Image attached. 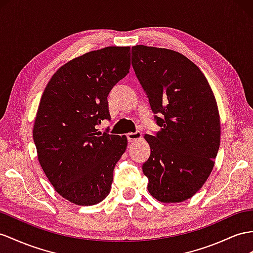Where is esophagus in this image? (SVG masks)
Listing matches in <instances>:
<instances>
[{"label":"esophagus","mask_w":253,"mask_h":253,"mask_svg":"<svg viewBox=\"0 0 253 253\" xmlns=\"http://www.w3.org/2000/svg\"><path fill=\"white\" fill-rule=\"evenodd\" d=\"M141 138H142V133L140 131L129 132L127 134V139H128L129 142H130V143H133V142H135V141L141 140Z\"/></svg>","instance_id":"obj_1"}]
</instances>
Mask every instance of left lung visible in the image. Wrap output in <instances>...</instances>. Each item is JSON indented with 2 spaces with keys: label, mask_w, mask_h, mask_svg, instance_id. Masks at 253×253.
Instances as JSON below:
<instances>
[{
  "label": "left lung",
  "mask_w": 253,
  "mask_h": 253,
  "mask_svg": "<svg viewBox=\"0 0 253 253\" xmlns=\"http://www.w3.org/2000/svg\"><path fill=\"white\" fill-rule=\"evenodd\" d=\"M131 64L160 130L145 134L151 156L142 170L147 190L163 203L194 196L209 178L220 145V115L209 81L176 51L144 44L131 49Z\"/></svg>",
  "instance_id": "left-lung-1"
}]
</instances>
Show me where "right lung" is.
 Returning a JSON list of instances; mask_svg holds the SVG:
<instances>
[{
  "label": "right lung",
  "instance_id": "add662e5",
  "mask_svg": "<svg viewBox=\"0 0 253 253\" xmlns=\"http://www.w3.org/2000/svg\"><path fill=\"white\" fill-rule=\"evenodd\" d=\"M130 68V47L89 51L55 71L42 95L33 127L38 161L61 197L76 205L101 202L126 135L101 133L110 120L107 97Z\"/></svg>",
  "mask_w": 253,
  "mask_h": 253
}]
</instances>
